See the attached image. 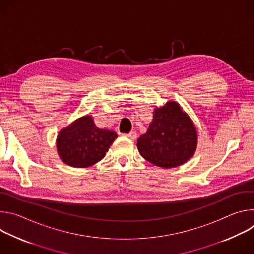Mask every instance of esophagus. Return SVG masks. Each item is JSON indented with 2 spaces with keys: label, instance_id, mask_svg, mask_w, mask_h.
Here are the masks:
<instances>
[{
  "label": "esophagus",
  "instance_id": "obj_1",
  "mask_svg": "<svg viewBox=\"0 0 254 254\" xmlns=\"http://www.w3.org/2000/svg\"><path fill=\"white\" fill-rule=\"evenodd\" d=\"M136 132L135 131H130L129 133H127V134H125V136H127V137H128V138H130V139H135L136 138Z\"/></svg>",
  "mask_w": 254,
  "mask_h": 254
}]
</instances>
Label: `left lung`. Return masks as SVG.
<instances>
[{
	"label": "left lung",
	"mask_w": 254,
	"mask_h": 254,
	"mask_svg": "<svg viewBox=\"0 0 254 254\" xmlns=\"http://www.w3.org/2000/svg\"><path fill=\"white\" fill-rule=\"evenodd\" d=\"M140 155L162 168L184 164L195 153L197 131L190 118L175 101L157 108L147 132L137 138Z\"/></svg>",
	"instance_id": "8db88e82"
}]
</instances>
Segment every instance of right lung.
Listing matches in <instances>:
<instances>
[{
  "mask_svg": "<svg viewBox=\"0 0 254 254\" xmlns=\"http://www.w3.org/2000/svg\"><path fill=\"white\" fill-rule=\"evenodd\" d=\"M118 137L114 130L98 128L90 116L83 117L62 129L56 146L61 160L75 168H86L99 162Z\"/></svg>",
  "mask_w": 254,
  "mask_h": 254,
  "instance_id": "1",
  "label": "right lung"
}]
</instances>
